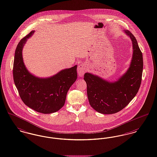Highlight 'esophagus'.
I'll return each instance as SVG.
<instances>
[{
	"label": "esophagus",
	"mask_w": 157,
	"mask_h": 157,
	"mask_svg": "<svg viewBox=\"0 0 157 157\" xmlns=\"http://www.w3.org/2000/svg\"><path fill=\"white\" fill-rule=\"evenodd\" d=\"M77 71H78V75L82 77V76H83L84 74H85V72H86V68H85V67L83 64H80V65H79V66L78 67Z\"/></svg>",
	"instance_id": "obj_1"
}]
</instances>
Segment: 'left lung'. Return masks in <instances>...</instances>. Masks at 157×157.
Listing matches in <instances>:
<instances>
[{
    "label": "left lung",
    "instance_id": "1",
    "mask_svg": "<svg viewBox=\"0 0 157 157\" xmlns=\"http://www.w3.org/2000/svg\"><path fill=\"white\" fill-rule=\"evenodd\" d=\"M132 40L133 55L130 67L117 81L109 82L89 73L84 75L90 105L99 113H117L135 97L140 87L143 69V54L137 40L131 32L125 30Z\"/></svg>",
    "mask_w": 157,
    "mask_h": 157
}]
</instances>
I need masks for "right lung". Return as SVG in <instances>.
Returning a JSON list of instances; mask_svg holds the SVG:
<instances>
[{
	"mask_svg": "<svg viewBox=\"0 0 157 157\" xmlns=\"http://www.w3.org/2000/svg\"><path fill=\"white\" fill-rule=\"evenodd\" d=\"M34 31L23 38L15 51L13 74L20 98L26 106L39 113L58 111L65 104L67 92L77 79V66L60 71L48 78H38L25 68L22 49Z\"/></svg>",
	"mask_w": 157,
	"mask_h": 157,
	"instance_id": "right-lung-1",
	"label": "right lung"
}]
</instances>
